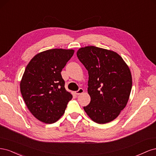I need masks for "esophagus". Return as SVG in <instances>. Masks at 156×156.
I'll return each instance as SVG.
<instances>
[{
	"instance_id": "34e87169",
	"label": "esophagus",
	"mask_w": 156,
	"mask_h": 156,
	"mask_svg": "<svg viewBox=\"0 0 156 156\" xmlns=\"http://www.w3.org/2000/svg\"><path fill=\"white\" fill-rule=\"evenodd\" d=\"M84 92V90L83 89V88H79L77 91H76L75 92V93L77 94V95H79V94H82V93H83Z\"/></svg>"
}]
</instances>
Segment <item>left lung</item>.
Listing matches in <instances>:
<instances>
[{
  "label": "left lung",
  "mask_w": 156,
  "mask_h": 156,
  "mask_svg": "<svg viewBox=\"0 0 156 156\" xmlns=\"http://www.w3.org/2000/svg\"><path fill=\"white\" fill-rule=\"evenodd\" d=\"M77 56L88 72L91 100L83 107L84 111L98 124L112 121L129 100L132 87L129 67L116 52L95 46L80 48Z\"/></svg>",
  "instance_id": "1"
}]
</instances>
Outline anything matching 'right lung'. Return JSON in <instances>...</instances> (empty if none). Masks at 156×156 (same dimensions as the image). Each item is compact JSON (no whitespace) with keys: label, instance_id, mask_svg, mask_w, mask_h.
Segmentation results:
<instances>
[{"label":"right lung","instance_id":"obj_1","mask_svg":"<svg viewBox=\"0 0 156 156\" xmlns=\"http://www.w3.org/2000/svg\"><path fill=\"white\" fill-rule=\"evenodd\" d=\"M73 49H53L37 54L27 66L20 83L23 100L36 119L45 124L57 121L72 95L65 89L61 72Z\"/></svg>","mask_w":156,"mask_h":156}]
</instances>
